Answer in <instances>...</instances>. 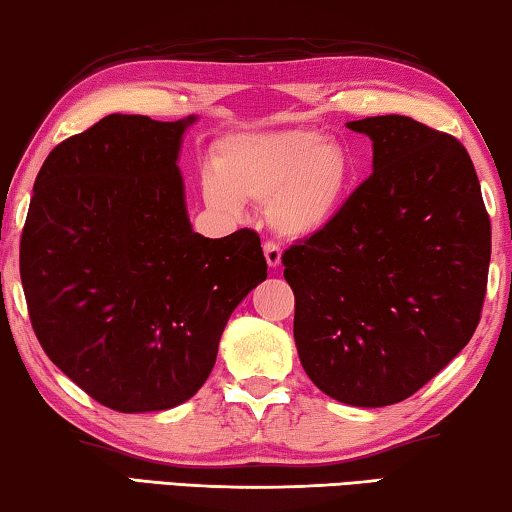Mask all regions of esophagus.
<instances>
[{"label": "esophagus", "mask_w": 512, "mask_h": 512, "mask_svg": "<svg viewBox=\"0 0 512 512\" xmlns=\"http://www.w3.org/2000/svg\"><path fill=\"white\" fill-rule=\"evenodd\" d=\"M264 257H266V264H269V269H280L282 266V250L271 241L264 243Z\"/></svg>", "instance_id": "1"}]
</instances>
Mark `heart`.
<instances>
[{"label": "heart", "instance_id": "1", "mask_svg": "<svg viewBox=\"0 0 512 512\" xmlns=\"http://www.w3.org/2000/svg\"><path fill=\"white\" fill-rule=\"evenodd\" d=\"M351 175L342 143L314 129H269L218 145L214 170L202 175L200 189L207 207L223 214H239L243 202L266 205L275 234L305 239L335 221Z\"/></svg>", "mask_w": 512, "mask_h": 512}]
</instances>
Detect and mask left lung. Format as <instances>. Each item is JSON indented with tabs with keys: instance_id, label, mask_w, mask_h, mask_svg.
I'll list each match as a JSON object with an SVG mask.
<instances>
[{
	"instance_id": "obj_1",
	"label": "left lung",
	"mask_w": 512,
	"mask_h": 512,
	"mask_svg": "<svg viewBox=\"0 0 512 512\" xmlns=\"http://www.w3.org/2000/svg\"><path fill=\"white\" fill-rule=\"evenodd\" d=\"M346 127L371 139L373 173L282 264L307 376L339 403L383 408L415 394L472 339L490 218L458 139L408 116Z\"/></svg>"
}]
</instances>
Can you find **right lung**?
Returning a JSON list of instances; mask_svg holds the SVG:
<instances>
[{
    "instance_id": "add662e5",
    "label": "right lung",
    "mask_w": 512,
    "mask_h": 512,
    "mask_svg": "<svg viewBox=\"0 0 512 512\" xmlns=\"http://www.w3.org/2000/svg\"><path fill=\"white\" fill-rule=\"evenodd\" d=\"M198 116L111 113L50 152L20 243L31 326L97 403L154 412L189 401L266 259L253 230L193 232L180 159Z\"/></svg>"
}]
</instances>
